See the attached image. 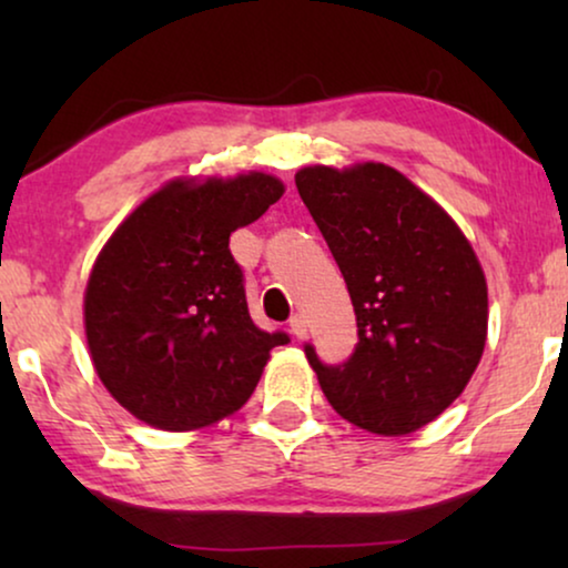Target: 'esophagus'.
I'll return each instance as SVG.
<instances>
[{
  "label": "esophagus",
  "mask_w": 568,
  "mask_h": 568,
  "mask_svg": "<svg viewBox=\"0 0 568 568\" xmlns=\"http://www.w3.org/2000/svg\"><path fill=\"white\" fill-rule=\"evenodd\" d=\"M290 328H292V333L297 338H305L307 336V321L302 315H294L292 321H290Z\"/></svg>",
  "instance_id": "esophagus-1"
}]
</instances>
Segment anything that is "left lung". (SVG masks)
Wrapping results in <instances>:
<instances>
[{"label":"left lung","mask_w":568,"mask_h":568,"mask_svg":"<svg viewBox=\"0 0 568 568\" xmlns=\"http://www.w3.org/2000/svg\"><path fill=\"white\" fill-rule=\"evenodd\" d=\"M297 191L352 297L356 348L325 367L333 410L383 437L414 434L460 398L488 336V286L470 240L414 181L383 162L307 165Z\"/></svg>","instance_id":"8db88e82"}]
</instances>
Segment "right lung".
I'll list each match as a JSON object with an SVG mask.
<instances>
[{"instance_id":"right-lung-1","label":"right lung","mask_w":568,"mask_h":568,"mask_svg":"<svg viewBox=\"0 0 568 568\" xmlns=\"http://www.w3.org/2000/svg\"><path fill=\"white\" fill-rule=\"evenodd\" d=\"M284 196L276 175H183L105 240L84 286L100 383L131 416L196 432L245 406L284 333L255 328L230 235Z\"/></svg>"}]
</instances>
